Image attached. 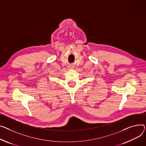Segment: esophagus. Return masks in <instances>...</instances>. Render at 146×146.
<instances>
[{"label": "esophagus", "instance_id": "34e87169", "mask_svg": "<svg viewBox=\"0 0 146 146\" xmlns=\"http://www.w3.org/2000/svg\"><path fill=\"white\" fill-rule=\"evenodd\" d=\"M69 68H70V69H73V68H72V67H70Z\"/></svg>", "mask_w": 146, "mask_h": 146}]
</instances>
